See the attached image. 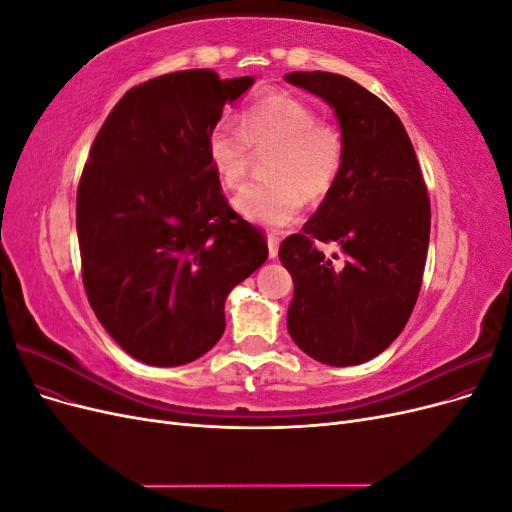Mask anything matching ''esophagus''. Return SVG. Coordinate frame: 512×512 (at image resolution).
Instances as JSON below:
<instances>
[{
    "label": "esophagus",
    "instance_id": "1",
    "mask_svg": "<svg viewBox=\"0 0 512 512\" xmlns=\"http://www.w3.org/2000/svg\"><path fill=\"white\" fill-rule=\"evenodd\" d=\"M267 245H269V258H277V250H280V239H277L275 235H269Z\"/></svg>",
    "mask_w": 512,
    "mask_h": 512
}]
</instances>
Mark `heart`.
I'll use <instances>...</instances> for the list:
<instances>
[{
	"label": "heart",
	"instance_id": "b5f03b06",
	"mask_svg": "<svg viewBox=\"0 0 512 512\" xmlns=\"http://www.w3.org/2000/svg\"><path fill=\"white\" fill-rule=\"evenodd\" d=\"M252 147L273 149L265 162L269 177L245 185L235 196V209L269 228L297 220L307 196H327L344 164L342 134L320 123L312 106L280 91L245 106L241 128L220 123L209 134V156L226 188L237 190L245 181Z\"/></svg>",
	"mask_w": 512,
	"mask_h": 512
}]
</instances>
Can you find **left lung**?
<instances>
[{"mask_svg":"<svg viewBox=\"0 0 512 512\" xmlns=\"http://www.w3.org/2000/svg\"><path fill=\"white\" fill-rule=\"evenodd\" d=\"M284 79L327 102L344 138L331 192L301 235L280 245L294 282L288 333L324 365H361L404 331L421 290L431 228L423 173L404 123L371 91L320 70ZM316 240L339 244L343 265Z\"/></svg>","mask_w":512,"mask_h":512,"instance_id":"obj_1","label":"left lung"}]
</instances>
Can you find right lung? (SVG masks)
Here are the masks:
<instances>
[{"instance_id": "add662e5", "label": "right lung", "mask_w": 512, "mask_h": 512, "mask_svg": "<svg viewBox=\"0 0 512 512\" xmlns=\"http://www.w3.org/2000/svg\"><path fill=\"white\" fill-rule=\"evenodd\" d=\"M252 85L203 68L158 76L115 104L91 145L76 192L83 284L136 361L177 367L209 352L228 292L269 256L209 156L224 106Z\"/></svg>"}]
</instances>
